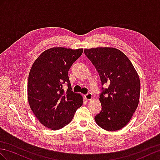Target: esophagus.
<instances>
[{"mask_svg":"<svg viewBox=\"0 0 160 160\" xmlns=\"http://www.w3.org/2000/svg\"><path fill=\"white\" fill-rule=\"evenodd\" d=\"M84 98H85V99L87 100V101L91 100L92 98V93H88V94H87V95H84Z\"/></svg>","mask_w":160,"mask_h":160,"instance_id":"1","label":"esophagus"}]
</instances>
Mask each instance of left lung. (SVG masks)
<instances>
[{
	"mask_svg": "<svg viewBox=\"0 0 160 160\" xmlns=\"http://www.w3.org/2000/svg\"><path fill=\"white\" fill-rule=\"evenodd\" d=\"M84 53L99 73L101 84H108V88H101L102 108L95 122L104 130H120L129 122L138 107L141 90L138 73L128 57L117 48H86Z\"/></svg>",
	"mask_w": 160,
	"mask_h": 160,
	"instance_id": "left-lung-1",
	"label": "left lung"
}]
</instances>
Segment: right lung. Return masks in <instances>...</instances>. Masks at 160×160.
I'll use <instances>...</instances> for the list:
<instances>
[{"mask_svg": "<svg viewBox=\"0 0 160 160\" xmlns=\"http://www.w3.org/2000/svg\"><path fill=\"white\" fill-rule=\"evenodd\" d=\"M82 52V48H51L32 65L28 77V102L36 118L48 128H62L82 105V97L72 91L68 77L69 69ZM64 84L68 86L67 91L63 90Z\"/></svg>", "mask_w": 160, "mask_h": 160, "instance_id": "right-lung-1", "label": "right lung"}]
</instances>
